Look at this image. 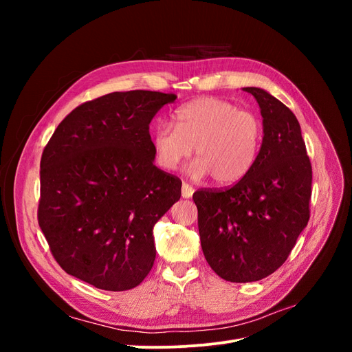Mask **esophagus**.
Masks as SVG:
<instances>
[{"instance_id":"esophagus-1","label":"esophagus","mask_w":352,"mask_h":352,"mask_svg":"<svg viewBox=\"0 0 352 352\" xmlns=\"http://www.w3.org/2000/svg\"><path fill=\"white\" fill-rule=\"evenodd\" d=\"M192 194H194V188L184 182L182 184V197L184 198H190V197H192Z\"/></svg>"}]
</instances>
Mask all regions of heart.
Masks as SVG:
<instances>
[{"mask_svg": "<svg viewBox=\"0 0 352 352\" xmlns=\"http://www.w3.org/2000/svg\"><path fill=\"white\" fill-rule=\"evenodd\" d=\"M264 140L258 116L239 110L219 98H198L175 114V126L160 123L153 146L160 167L175 170L192 154L194 177L212 176L217 185L229 186L247 176L257 163Z\"/></svg>", "mask_w": 352, "mask_h": 352, "instance_id": "b5f03b06", "label": "heart"}]
</instances>
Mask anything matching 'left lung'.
I'll return each mask as SVG.
<instances>
[{
    "label": "left lung",
    "instance_id": "8db88e82",
    "mask_svg": "<svg viewBox=\"0 0 352 352\" xmlns=\"http://www.w3.org/2000/svg\"><path fill=\"white\" fill-rule=\"evenodd\" d=\"M242 89L263 117L257 163L229 189L194 194L204 257L221 279L236 283L261 280L286 261L310 219L313 179L295 114L267 91Z\"/></svg>",
    "mask_w": 352,
    "mask_h": 352
}]
</instances>
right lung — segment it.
Masks as SVG:
<instances>
[{"instance_id": "add662e5", "label": "right lung", "mask_w": 352, "mask_h": 352, "mask_svg": "<svg viewBox=\"0 0 352 352\" xmlns=\"http://www.w3.org/2000/svg\"><path fill=\"white\" fill-rule=\"evenodd\" d=\"M175 94L111 92L74 109L41 158L39 228L66 273L127 291L153 269V229L182 182L154 164L150 123Z\"/></svg>"}]
</instances>
